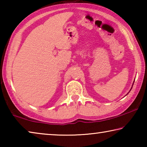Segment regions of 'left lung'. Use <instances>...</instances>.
<instances>
[{
    "label": "left lung",
    "instance_id": "left-lung-1",
    "mask_svg": "<svg viewBox=\"0 0 147 147\" xmlns=\"http://www.w3.org/2000/svg\"><path fill=\"white\" fill-rule=\"evenodd\" d=\"M130 90H131V89H130Z\"/></svg>",
    "mask_w": 147,
    "mask_h": 147
}]
</instances>
